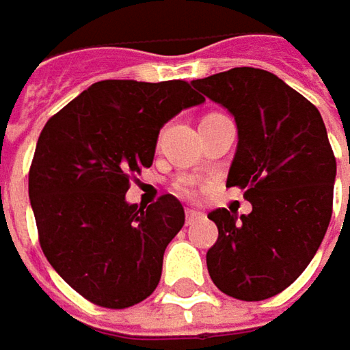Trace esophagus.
<instances>
[{
  "mask_svg": "<svg viewBox=\"0 0 350 350\" xmlns=\"http://www.w3.org/2000/svg\"><path fill=\"white\" fill-rule=\"evenodd\" d=\"M185 214H187V224H193V222H196L198 218H200V212H196V210H193V208H187V212H185Z\"/></svg>",
  "mask_w": 350,
  "mask_h": 350,
  "instance_id": "34e87169",
  "label": "esophagus"
}]
</instances>
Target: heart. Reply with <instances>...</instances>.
Listing matches in <instances>:
<instances>
[{
  "mask_svg": "<svg viewBox=\"0 0 350 350\" xmlns=\"http://www.w3.org/2000/svg\"><path fill=\"white\" fill-rule=\"evenodd\" d=\"M177 193L187 195V193H189V187H187V185H177Z\"/></svg>",
  "mask_w": 350,
  "mask_h": 350,
  "instance_id": "heart-1",
  "label": "heart"
}]
</instances>
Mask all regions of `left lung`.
Listing matches in <instances>:
<instances>
[{
  "label": "left lung",
  "mask_w": 350,
  "mask_h": 350,
  "mask_svg": "<svg viewBox=\"0 0 350 350\" xmlns=\"http://www.w3.org/2000/svg\"><path fill=\"white\" fill-rule=\"evenodd\" d=\"M191 83L234 116L226 187L245 189L253 206L208 214L218 226L210 278L232 298L267 300L302 275L327 232L337 175L327 130L316 107L271 72L234 68Z\"/></svg>",
  "instance_id": "8db88e82"
}]
</instances>
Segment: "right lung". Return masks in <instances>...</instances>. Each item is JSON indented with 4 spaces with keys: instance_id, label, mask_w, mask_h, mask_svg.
<instances>
[{
    "instance_id": "add662e5",
    "label": "right lung",
    "mask_w": 350,
    "mask_h": 350,
    "mask_svg": "<svg viewBox=\"0 0 350 350\" xmlns=\"http://www.w3.org/2000/svg\"><path fill=\"white\" fill-rule=\"evenodd\" d=\"M200 103L181 79H105L42 128L29 171L40 247L89 302L122 310L159 284L185 210L173 195L146 210L126 202L130 175L154 163L163 124Z\"/></svg>"
}]
</instances>
